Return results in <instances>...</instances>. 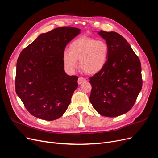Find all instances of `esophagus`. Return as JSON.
Instances as JSON below:
<instances>
[{"label":"esophagus","instance_id":"1","mask_svg":"<svg viewBox=\"0 0 158 158\" xmlns=\"http://www.w3.org/2000/svg\"><path fill=\"white\" fill-rule=\"evenodd\" d=\"M85 81H86V79H85L84 77H79L78 81H77V82H78V84H79V85L82 84V82H85Z\"/></svg>","mask_w":158,"mask_h":158}]
</instances>
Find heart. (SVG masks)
I'll list each match as a JSON object with an SVG mask.
<instances>
[{
	"mask_svg": "<svg viewBox=\"0 0 158 158\" xmlns=\"http://www.w3.org/2000/svg\"><path fill=\"white\" fill-rule=\"evenodd\" d=\"M110 48L104 40H97L89 36H81L73 40L69 51L63 54V62L65 69L73 72L79 66L89 75L98 73L105 67L109 58Z\"/></svg>",
	"mask_w": 158,
	"mask_h": 158,
	"instance_id": "heart-1",
	"label": "heart"
}]
</instances>
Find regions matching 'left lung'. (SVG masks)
I'll use <instances>...</instances> for the list:
<instances>
[{
	"instance_id": "left-lung-1",
	"label": "left lung",
	"mask_w": 158,
	"mask_h": 158,
	"mask_svg": "<svg viewBox=\"0 0 158 158\" xmlns=\"http://www.w3.org/2000/svg\"><path fill=\"white\" fill-rule=\"evenodd\" d=\"M98 35L109 46V58L103 70L89 78V101L100 114L115 117L134 106L142 88V67L129 44L118 33L101 31Z\"/></svg>"
}]
</instances>
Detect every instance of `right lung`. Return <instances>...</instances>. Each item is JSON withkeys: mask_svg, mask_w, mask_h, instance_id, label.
<instances>
[{"mask_svg": "<svg viewBox=\"0 0 158 158\" xmlns=\"http://www.w3.org/2000/svg\"><path fill=\"white\" fill-rule=\"evenodd\" d=\"M80 32L72 27L54 29L39 35L20 54L16 93L34 117L54 120L67 110L78 77L65 73L63 54L66 45Z\"/></svg>", "mask_w": 158, "mask_h": 158, "instance_id": "1", "label": "right lung"}]
</instances>
